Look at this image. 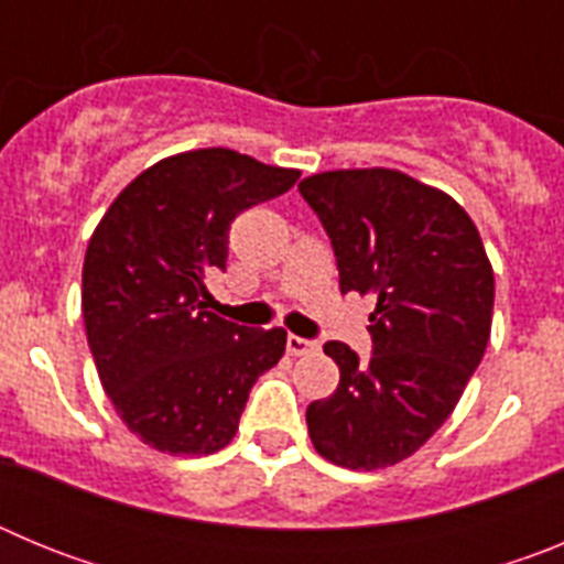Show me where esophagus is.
I'll return each mask as SVG.
<instances>
[{"mask_svg": "<svg viewBox=\"0 0 564 564\" xmlns=\"http://www.w3.org/2000/svg\"><path fill=\"white\" fill-rule=\"evenodd\" d=\"M318 350V341H311V338H302V336H288V352L291 356H305V352Z\"/></svg>", "mask_w": 564, "mask_h": 564, "instance_id": "34e87169", "label": "esophagus"}]
</instances>
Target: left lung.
I'll return each instance as SVG.
<instances>
[{
	"mask_svg": "<svg viewBox=\"0 0 564 564\" xmlns=\"http://www.w3.org/2000/svg\"><path fill=\"white\" fill-rule=\"evenodd\" d=\"M299 192L330 237L341 293L376 296L370 364L325 344L341 378L307 406V432L336 466H395L441 430L477 370L495 271L466 208L398 169L311 174Z\"/></svg>",
	"mask_w": 564,
	"mask_h": 564,
	"instance_id": "obj_1",
	"label": "left lung"
}]
</instances>
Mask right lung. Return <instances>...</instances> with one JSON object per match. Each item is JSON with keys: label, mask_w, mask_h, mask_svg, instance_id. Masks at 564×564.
Here are the masks:
<instances>
[{"label": "right lung", "mask_w": 564, "mask_h": 564, "mask_svg": "<svg viewBox=\"0 0 564 564\" xmlns=\"http://www.w3.org/2000/svg\"><path fill=\"white\" fill-rule=\"evenodd\" d=\"M299 169L192 149L143 169L89 237L82 313L101 387L134 437L163 455H214L239 430L253 381L285 356L282 327L206 311L228 226L285 194Z\"/></svg>", "instance_id": "1"}]
</instances>
